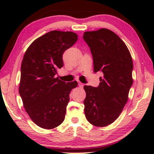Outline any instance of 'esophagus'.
Returning a JSON list of instances; mask_svg holds the SVG:
<instances>
[{
	"mask_svg": "<svg viewBox=\"0 0 154 154\" xmlns=\"http://www.w3.org/2000/svg\"><path fill=\"white\" fill-rule=\"evenodd\" d=\"M83 83H81V82H79V86L80 88H83Z\"/></svg>",
	"mask_w": 154,
	"mask_h": 154,
	"instance_id": "esophagus-1",
	"label": "esophagus"
}]
</instances>
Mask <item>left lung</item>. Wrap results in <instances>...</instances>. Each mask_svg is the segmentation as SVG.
<instances>
[{
  "instance_id": "8db88e82",
  "label": "left lung",
  "mask_w": 154,
  "mask_h": 154,
  "mask_svg": "<svg viewBox=\"0 0 154 154\" xmlns=\"http://www.w3.org/2000/svg\"><path fill=\"white\" fill-rule=\"evenodd\" d=\"M83 38L93 57L94 72L103 73L97 88L84 86L85 115L92 125L105 127L119 118L128 102L133 83L132 57L125 43L109 29L86 31Z\"/></svg>"
}]
</instances>
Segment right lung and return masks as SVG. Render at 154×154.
I'll return each instance as SVG.
<instances>
[{
	"label": "right lung",
	"instance_id": "obj_1",
	"mask_svg": "<svg viewBox=\"0 0 154 154\" xmlns=\"http://www.w3.org/2000/svg\"><path fill=\"white\" fill-rule=\"evenodd\" d=\"M77 40L71 31H50L35 39L23 57L19 92L29 117L44 129L64 121L69 94L78 85L76 81L66 83L55 78L57 69L64 64L63 53Z\"/></svg>",
	"mask_w": 154,
	"mask_h": 154
}]
</instances>
